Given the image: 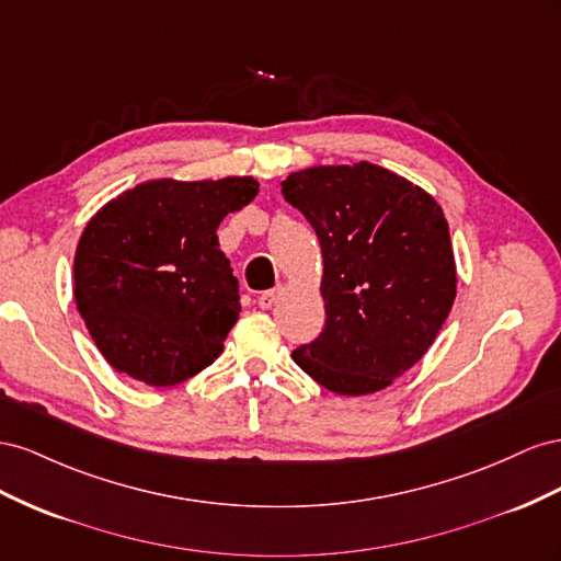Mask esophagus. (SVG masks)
<instances>
[{
    "label": "esophagus",
    "mask_w": 561,
    "mask_h": 561,
    "mask_svg": "<svg viewBox=\"0 0 561 561\" xmlns=\"http://www.w3.org/2000/svg\"><path fill=\"white\" fill-rule=\"evenodd\" d=\"M282 296V289H272V291H263L261 296H259V306L263 308V310H270L272 306H275L277 302V298Z\"/></svg>",
    "instance_id": "esophagus-1"
}]
</instances>
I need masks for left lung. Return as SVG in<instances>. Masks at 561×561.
<instances>
[{"label":"left lung","mask_w":561,"mask_h":561,"mask_svg":"<svg viewBox=\"0 0 561 561\" xmlns=\"http://www.w3.org/2000/svg\"><path fill=\"white\" fill-rule=\"evenodd\" d=\"M282 195L310 220L324 259L327 324L294 362L335 394L392 386L435 343L456 298L442 206L371 162L296 171Z\"/></svg>","instance_id":"1"}]
</instances>
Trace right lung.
<instances>
[{"label": "right lung", "mask_w": 561, "mask_h": 561, "mask_svg": "<svg viewBox=\"0 0 561 561\" xmlns=\"http://www.w3.org/2000/svg\"><path fill=\"white\" fill-rule=\"evenodd\" d=\"M255 195L251 175L157 179L87 222L75 251V302L112 369L169 388L214 364L242 310L216 230Z\"/></svg>", "instance_id": "1"}]
</instances>
